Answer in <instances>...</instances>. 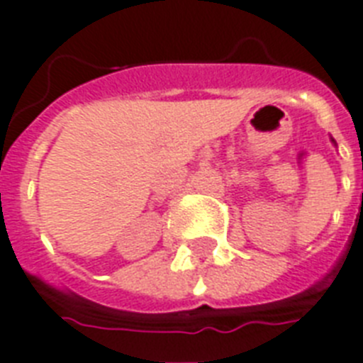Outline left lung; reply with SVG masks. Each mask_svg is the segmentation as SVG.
I'll return each instance as SVG.
<instances>
[{
  "label": "left lung",
  "mask_w": 363,
  "mask_h": 363,
  "mask_svg": "<svg viewBox=\"0 0 363 363\" xmlns=\"http://www.w3.org/2000/svg\"><path fill=\"white\" fill-rule=\"evenodd\" d=\"M332 143H333V145H335V147H337V143H335V139H333V137H332Z\"/></svg>",
  "instance_id": "obj_1"
}]
</instances>
